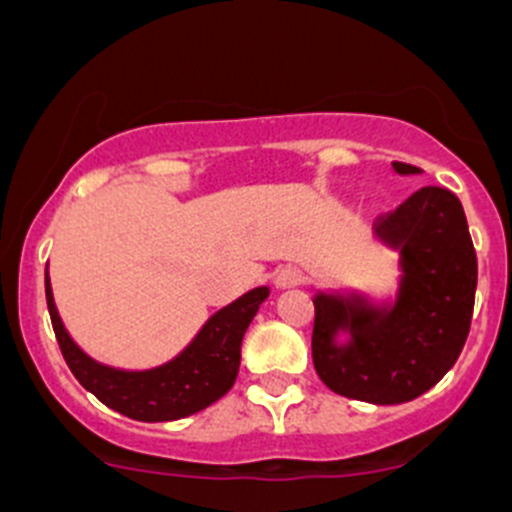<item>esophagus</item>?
<instances>
[{
	"instance_id": "34e87169",
	"label": "esophagus",
	"mask_w": 512,
	"mask_h": 512,
	"mask_svg": "<svg viewBox=\"0 0 512 512\" xmlns=\"http://www.w3.org/2000/svg\"><path fill=\"white\" fill-rule=\"evenodd\" d=\"M303 280H305L303 272L295 270V267H285V270H280V275H278L280 288H293V285H300Z\"/></svg>"
}]
</instances>
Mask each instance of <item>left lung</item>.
Segmentation results:
<instances>
[{
    "instance_id": "8db88e82",
    "label": "left lung",
    "mask_w": 512,
    "mask_h": 512,
    "mask_svg": "<svg viewBox=\"0 0 512 512\" xmlns=\"http://www.w3.org/2000/svg\"><path fill=\"white\" fill-rule=\"evenodd\" d=\"M399 174L417 166L394 161ZM376 234L401 250L399 298L391 308L315 295L313 366L346 399L404 404L432 389L455 366L475 308L477 255L465 209L450 189L424 186L394 212L376 217ZM352 333L348 347L332 338Z\"/></svg>"
}]
</instances>
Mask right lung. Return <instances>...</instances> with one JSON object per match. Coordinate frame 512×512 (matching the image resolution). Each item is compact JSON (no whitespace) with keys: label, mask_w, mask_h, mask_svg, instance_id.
I'll return each mask as SVG.
<instances>
[{"label":"right lung","mask_w":512,"mask_h":512,"mask_svg":"<svg viewBox=\"0 0 512 512\" xmlns=\"http://www.w3.org/2000/svg\"><path fill=\"white\" fill-rule=\"evenodd\" d=\"M45 295L57 346L83 389L113 412L136 422H174L202 412L232 389L240 371L242 338L270 290H250L214 313L174 361L151 371H118L85 356L62 328L47 272Z\"/></svg>","instance_id":"add662e5"}]
</instances>
